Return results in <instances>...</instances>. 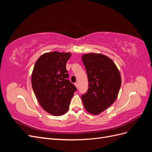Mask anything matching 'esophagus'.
<instances>
[{"label":"esophagus","mask_w":152,"mask_h":152,"mask_svg":"<svg viewBox=\"0 0 152 152\" xmlns=\"http://www.w3.org/2000/svg\"><path fill=\"white\" fill-rule=\"evenodd\" d=\"M75 87H77V88L78 89L79 88V84L77 83V82H76V83H75Z\"/></svg>","instance_id":"34e87169"}]
</instances>
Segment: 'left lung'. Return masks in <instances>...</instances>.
Listing matches in <instances>:
<instances>
[{
    "instance_id": "left-lung-1",
    "label": "left lung",
    "mask_w": 152,
    "mask_h": 152,
    "mask_svg": "<svg viewBox=\"0 0 152 152\" xmlns=\"http://www.w3.org/2000/svg\"><path fill=\"white\" fill-rule=\"evenodd\" d=\"M89 81V89L82 96L85 109L98 115L116 100L121 86L120 72L115 63L102 54L89 53L82 56Z\"/></svg>"
}]
</instances>
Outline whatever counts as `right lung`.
Returning a JSON list of instances; mask_svg holds the SVG:
<instances>
[{
	"mask_svg": "<svg viewBox=\"0 0 152 152\" xmlns=\"http://www.w3.org/2000/svg\"><path fill=\"white\" fill-rule=\"evenodd\" d=\"M70 53H44L35 63L31 86L40 105L45 112L58 116L69 108L76 87L68 80L66 63Z\"/></svg>",
	"mask_w": 152,
	"mask_h": 152,
	"instance_id": "right-lung-1",
	"label": "right lung"
}]
</instances>
